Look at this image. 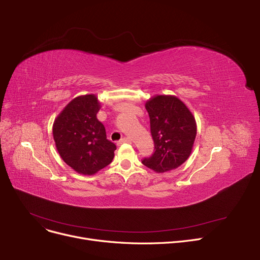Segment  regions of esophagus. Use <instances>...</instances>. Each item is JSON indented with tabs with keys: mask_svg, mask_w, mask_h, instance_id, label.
<instances>
[{
	"mask_svg": "<svg viewBox=\"0 0 260 260\" xmlns=\"http://www.w3.org/2000/svg\"><path fill=\"white\" fill-rule=\"evenodd\" d=\"M131 139L129 138H122L121 140L118 141V144H123V143H131Z\"/></svg>",
	"mask_w": 260,
	"mask_h": 260,
	"instance_id": "esophagus-1",
	"label": "esophagus"
}]
</instances>
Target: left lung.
<instances>
[{
    "label": "left lung",
    "mask_w": 260,
    "mask_h": 260,
    "mask_svg": "<svg viewBox=\"0 0 260 260\" xmlns=\"http://www.w3.org/2000/svg\"><path fill=\"white\" fill-rule=\"evenodd\" d=\"M151 121L155 153L142 163L156 173L179 168L189 157L197 123L188 107L176 95L156 94L145 102Z\"/></svg>",
    "instance_id": "left-lung-1"
}]
</instances>
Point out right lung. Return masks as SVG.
Returning <instances> with one entry per match:
<instances>
[{
  "mask_svg": "<svg viewBox=\"0 0 260 260\" xmlns=\"http://www.w3.org/2000/svg\"><path fill=\"white\" fill-rule=\"evenodd\" d=\"M100 108L95 94L79 95L63 108L52 124L59 155L68 167L82 175H94L115 156L116 145L106 139L105 127L97 118Z\"/></svg>",
  "mask_w": 260,
  "mask_h": 260,
  "instance_id": "1",
  "label": "right lung"
}]
</instances>
